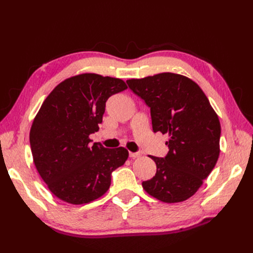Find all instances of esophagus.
I'll list each match as a JSON object with an SVG mask.
<instances>
[{
    "mask_svg": "<svg viewBox=\"0 0 253 253\" xmlns=\"http://www.w3.org/2000/svg\"><path fill=\"white\" fill-rule=\"evenodd\" d=\"M140 153H133V152H129V157L132 158H137V157H140Z\"/></svg>",
    "mask_w": 253,
    "mask_h": 253,
    "instance_id": "34e87169",
    "label": "esophagus"
}]
</instances>
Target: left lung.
<instances>
[{
	"label": "left lung",
	"mask_w": 253,
	"mask_h": 253,
	"mask_svg": "<svg viewBox=\"0 0 253 253\" xmlns=\"http://www.w3.org/2000/svg\"><path fill=\"white\" fill-rule=\"evenodd\" d=\"M126 83L150 106L153 131L169 135L168 155L151 156L157 170L154 177L142 182L144 191L168 204L187 201L218 159L217 114L198 84L186 76L162 73Z\"/></svg>",
	"instance_id": "left-lung-1"
}]
</instances>
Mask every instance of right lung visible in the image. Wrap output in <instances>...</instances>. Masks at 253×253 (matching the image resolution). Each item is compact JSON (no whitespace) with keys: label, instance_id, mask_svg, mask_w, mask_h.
I'll return each mask as SVG.
<instances>
[{"label":"right lung","instance_id":"obj_1","mask_svg":"<svg viewBox=\"0 0 253 253\" xmlns=\"http://www.w3.org/2000/svg\"><path fill=\"white\" fill-rule=\"evenodd\" d=\"M124 80L85 73L59 83L42 103L30 128L34 163L50 192L72 205L108 192L111 174L126 163V148L90 143L108 99L126 89Z\"/></svg>","mask_w":253,"mask_h":253}]
</instances>
